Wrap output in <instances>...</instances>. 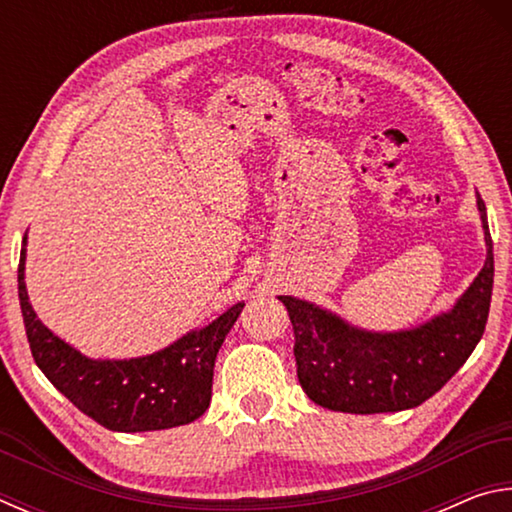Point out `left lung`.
<instances>
[{"mask_svg":"<svg viewBox=\"0 0 512 512\" xmlns=\"http://www.w3.org/2000/svg\"><path fill=\"white\" fill-rule=\"evenodd\" d=\"M479 203L488 257L456 307L409 332L372 334L305 300L280 296L296 334L298 381L325 409L343 413H393L436 395L481 341L488 323L495 257L485 203Z\"/></svg>","mask_w":512,"mask_h":512,"instance_id":"obj_1","label":"left lung"}]
</instances>
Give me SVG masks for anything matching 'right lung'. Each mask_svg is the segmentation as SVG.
Returning a JSON list of instances; mask_svg holds the SVG:
<instances>
[{"label": "right lung", "mask_w": 512, "mask_h": 512, "mask_svg": "<svg viewBox=\"0 0 512 512\" xmlns=\"http://www.w3.org/2000/svg\"><path fill=\"white\" fill-rule=\"evenodd\" d=\"M27 241V237H24ZM17 293L33 361L76 409L110 431H158L189 424L212 400L214 361L244 302L171 348L131 361H92L36 318L24 287V248Z\"/></svg>", "instance_id": "add662e5"}]
</instances>
